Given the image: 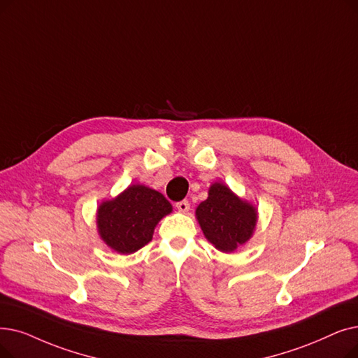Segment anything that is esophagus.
<instances>
[{
	"label": "esophagus",
	"instance_id": "esophagus-1",
	"mask_svg": "<svg viewBox=\"0 0 358 358\" xmlns=\"http://www.w3.org/2000/svg\"><path fill=\"white\" fill-rule=\"evenodd\" d=\"M176 208H177L180 212H187V210L190 209L189 200H181V201H177V203H176Z\"/></svg>",
	"mask_w": 358,
	"mask_h": 358
}]
</instances>
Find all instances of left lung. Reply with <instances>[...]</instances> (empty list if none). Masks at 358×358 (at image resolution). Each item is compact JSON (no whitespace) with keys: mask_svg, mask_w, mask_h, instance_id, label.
I'll list each match as a JSON object with an SVG mask.
<instances>
[{"mask_svg":"<svg viewBox=\"0 0 358 358\" xmlns=\"http://www.w3.org/2000/svg\"><path fill=\"white\" fill-rule=\"evenodd\" d=\"M196 217L205 237L225 253L250 238L257 221L256 209L221 182L210 185L209 197L197 206Z\"/></svg>","mask_w":358,"mask_h":358,"instance_id":"left-lung-1","label":"left lung"}]
</instances>
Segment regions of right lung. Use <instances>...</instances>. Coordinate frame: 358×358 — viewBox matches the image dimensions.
Instances as JSON below:
<instances>
[{
    "instance_id": "add662e5",
    "label": "right lung",
    "mask_w": 358,
    "mask_h": 358,
    "mask_svg": "<svg viewBox=\"0 0 358 358\" xmlns=\"http://www.w3.org/2000/svg\"><path fill=\"white\" fill-rule=\"evenodd\" d=\"M173 210L169 201L145 185H130L118 197L103 201L98 209V229L102 240L122 255L146 245L153 229Z\"/></svg>"
}]
</instances>
